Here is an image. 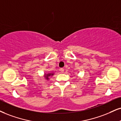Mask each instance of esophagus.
<instances>
[{
    "instance_id": "34e87169",
    "label": "esophagus",
    "mask_w": 121,
    "mask_h": 121,
    "mask_svg": "<svg viewBox=\"0 0 121 121\" xmlns=\"http://www.w3.org/2000/svg\"><path fill=\"white\" fill-rule=\"evenodd\" d=\"M64 71H65V69H64V68H60V71L61 73H63L64 72Z\"/></svg>"
}]
</instances>
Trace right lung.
I'll return each mask as SVG.
<instances>
[{"instance_id":"1","label":"right lung","mask_w":121,"mask_h":121,"mask_svg":"<svg viewBox=\"0 0 121 121\" xmlns=\"http://www.w3.org/2000/svg\"><path fill=\"white\" fill-rule=\"evenodd\" d=\"M53 74H52V73H49V74H48L47 75V76H45L46 77H47V79H48V77H49V76H51V75H53Z\"/></svg>"}]
</instances>
